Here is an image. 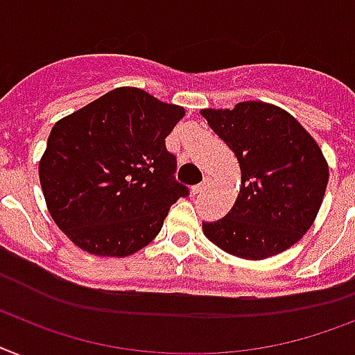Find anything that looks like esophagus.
I'll list each match as a JSON object with an SVG mask.
<instances>
[{
	"label": "esophagus",
	"instance_id": "esophagus-1",
	"mask_svg": "<svg viewBox=\"0 0 355 355\" xmlns=\"http://www.w3.org/2000/svg\"><path fill=\"white\" fill-rule=\"evenodd\" d=\"M207 184H209V182H207V178H204L202 182L197 184V186H193V193H195V195H198V193H202L204 189H206V187H207Z\"/></svg>",
	"mask_w": 355,
	"mask_h": 355
}]
</instances>
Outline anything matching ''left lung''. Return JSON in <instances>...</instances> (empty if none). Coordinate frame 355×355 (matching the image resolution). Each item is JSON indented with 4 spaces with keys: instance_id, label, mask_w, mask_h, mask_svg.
I'll return each mask as SVG.
<instances>
[{
    "instance_id": "left-lung-1",
    "label": "left lung",
    "mask_w": 355,
    "mask_h": 355,
    "mask_svg": "<svg viewBox=\"0 0 355 355\" xmlns=\"http://www.w3.org/2000/svg\"><path fill=\"white\" fill-rule=\"evenodd\" d=\"M200 114L241 166L237 200L226 217L202 223L204 235L250 261L293 246L313 224L327 191L328 164L318 142L272 103L241 102Z\"/></svg>"
}]
</instances>
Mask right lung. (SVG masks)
Returning a JSON list of instances; mask_svg holds the SVG:
<instances>
[{"instance_id": "add662e5", "label": "right lung", "mask_w": 355, "mask_h": 355, "mask_svg": "<svg viewBox=\"0 0 355 355\" xmlns=\"http://www.w3.org/2000/svg\"><path fill=\"white\" fill-rule=\"evenodd\" d=\"M184 107L137 87L109 91L54 123L40 160L49 213L78 248L128 257L162 230L187 187L166 137Z\"/></svg>"}]
</instances>
